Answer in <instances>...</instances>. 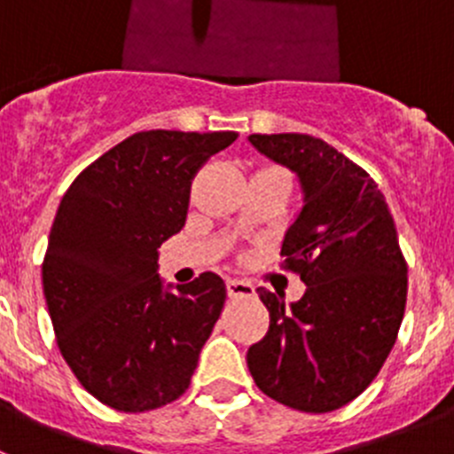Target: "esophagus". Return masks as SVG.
Masks as SVG:
<instances>
[{
	"instance_id": "34e87169",
	"label": "esophagus",
	"mask_w": 454,
	"mask_h": 454,
	"mask_svg": "<svg viewBox=\"0 0 454 454\" xmlns=\"http://www.w3.org/2000/svg\"><path fill=\"white\" fill-rule=\"evenodd\" d=\"M227 295L230 298H254V286L246 279H227Z\"/></svg>"
}]
</instances>
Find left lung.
Wrapping results in <instances>:
<instances>
[{
    "instance_id": "obj_1",
    "label": "left lung",
    "mask_w": 454,
    "mask_h": 454,
    "mask_svg": "<svg viewBox=\"0 0 454 454\" xmlns=\"http://www.w3.org/2000/svg\"><path fill=\"white\" fill-rule=\"evenodd\" d=\"M250 143L302 184L282 266L307 293L286 309L256 291L270 327L247 350V368L268 398L327 414L364 393L387 362L407 304V262L387 200L362 166L309 134H252Z\"/></svg>"
}]
</instances>
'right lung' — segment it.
<instances>
[{"label":"right lung","mask_w":454,"mask_h":454,"mask_svg":"<svg viewBox=\"0 0 454 454\" xmlns=\"http://www.w3.org/2000/svg\"><path fill=\"white\" fill-rule=\"evenodd\" d=\"M236 136L138 131L83 168L59 204L43 291L63 359L106 407L152 411L191 384L227 291L215 272L163 291L156 259L186 223L200 168Z\"/></svg>","instance_id":"1"}]
</instances>
